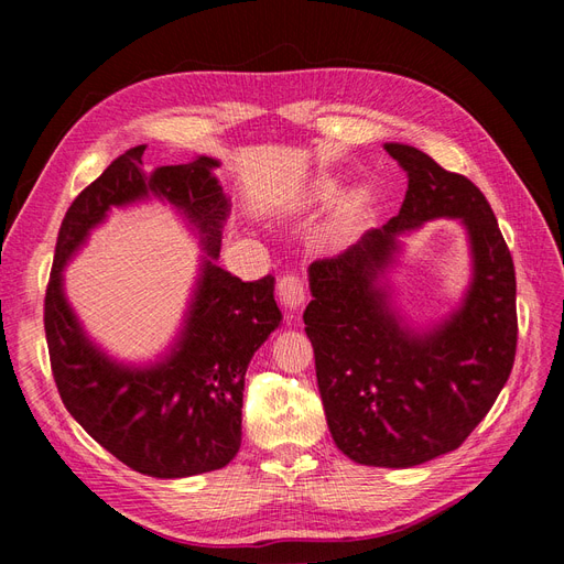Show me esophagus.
Instances as JSON below:
<instances>
[{
    "instance_id": "1",
    "label": "esophagus",
    "mask_w": 564,
    "mask_h": 564,
    "mask_svg": "<svg viewBox=\"0 0 564 564\" xmlns=\"http://www.w3.org/2000/svg\"><path fill=\"white\" fill-rule=\"evenodd\" d=\"M280 301L286 305V308H299V305L305 301V284L299 275H284L278 284Z\"/></svg>"
}]
</instances>
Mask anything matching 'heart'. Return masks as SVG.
<instances>
[{
  "label": "heart",
  "mask_w": 564,
  "mask_h": 564,
  "mask_svg": "<svg viewBox=\"0 0 564 564\" xmlns=\"http://www.w3.org/2000/svg\"><path fill=\"white\" fill-rule=\"evenodd\" d=\"M332 195H336V183H334V181H322V183H317L315 197L327 199V197H332ZM365 202H367V195H365V193L355 195V197L346 204V209H344V216H340V220H344V224H348V220H352L357 214L362 212Z\"/></svg>",
  "instance_id": "obj_1"
}]
</instances>
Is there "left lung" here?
Segmentation results:
<instances>
[{
    "label": "left lung",
    "instance_id": "1",
    "mask_svg": "<svg viewBox=\"0 0 564 564\" xmlns=\"http://www.w3.org/2000/svg\"><path fill=\"white\" fill-rule=\"evenodd\" d=\"M386 150L406 174L402 209L311 265L303 322L336 447L355 464L409 468L464 445L506 386L518 348L516 265L480 187L412 145ZM440 215L469 228L474 284L445 325L412 337L372 282L394 235Z\"/></svg>",
    "mask_w": 564,
    "mask_h": 564
}]
</instances>
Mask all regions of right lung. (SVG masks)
Masks as SVG:
<instances>
[{
	"mask_svg": "<svg viewBox=\"0 0 564 564\" xmlns=\"http://www.w3.org/2000/svg\"><path fill=\"white\" fill-rule=\"evenodd\" d=\"M145 145L129 148L73 199L58 230L44 296L51 373L67 412L124 466L152 477H187L224 468L242 442V390L251 355L278 327L275 278L242 282L209 259L172 357L152 369H127L98 352L63 299L61 272L110 207L148 195L178 207L202 232L212 259L228 216L212 158L148 174Z\"/></svg>",
	"mask_w": 564,
	"mask_h": 564,
	"instance_id": "right-lung-1",
	"label": "right lung"
}]
</instances>
